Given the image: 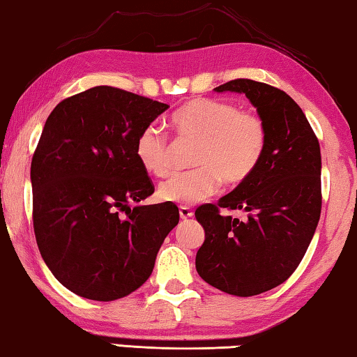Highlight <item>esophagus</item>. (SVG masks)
Listing matches in <instances>:
<instances>
[{
  "mask_svg": "<svg viewBox=\"0 0 357 357\" xmlns=\"http://www.w3.org/2000/svg\"><path fill=\"white\" fill-rule=\"evenodd\" d=\"M179 216H181V219L185 220V219L194 216V211H192L189 206H179Z\"/></svg>",
  "mask_w": 357,
  "mask_h": 357,
  "instance_id": "1",
  "label": "esophagus"
}]
</instances>
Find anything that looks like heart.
I'll return each instance as SVG.
<instances>
[{
  "label": "heart",
  "instance_id": "obj_1",
  "mask_svg": "<svg viewBox=\"0 0 357 357\" xmlns=\"http://www.w3.org/2000/svg\"><path fill=\"white\" fill-rule=\"evenodd\" d=\"M178 138L197 143L194 165L188 173L173 174L158 188L163 202L194 205L211 197L220 181L235 188L252 176L267 148V127L252 112L240 111L227 101L194 98L168 117ZM135 155L149 174L169 172V148L160 130L146 127L138 135Z\"/></svg>",
  "mask_w": 357,
  "mask_h": 357
}]
</instances>
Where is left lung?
<instances>
[{
    "instance_id": "1",
    "label": "left lung",
    "mask_w": 357,
    "mask_h": 357,
    "mask_svg": "<svg viewBox=\"0 0 357 357\" xmlns=\"http://www.w3.org/2000/svg\"><path fill=\"white\" fill-rule=\"evenodd\" d=\"M214 90L246 95L267 127V148L250 179L218 205L197 208L205 241L195 267L216 289L251 297L284 282L308 250L322 203L319 141L301 106L280 89L234 79ZM220 207L245 218L225 217Z\"/></svg>"
}]
</instances>
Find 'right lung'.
I'll return each instance as SVG.
<instances>
[{
	"label": "right lung",
	"instance_id": "add662e5",
	"mask_svg": "<svg viewBox=\"0 0 357 357\" xmlns=\"http://www.w3.org/2000/svg\"><path fill=\"white\" fill-rule=\"evenodd\" d=\"M168 107L98 86L47 117L31 160L33 227L49 270L77 296L111 302L137 291L179 222L173 203L130 208L154 194L138 135Z\"/></svg>",
	"mask_w": 357,
	"mask_h": 357
}]
</instances>
